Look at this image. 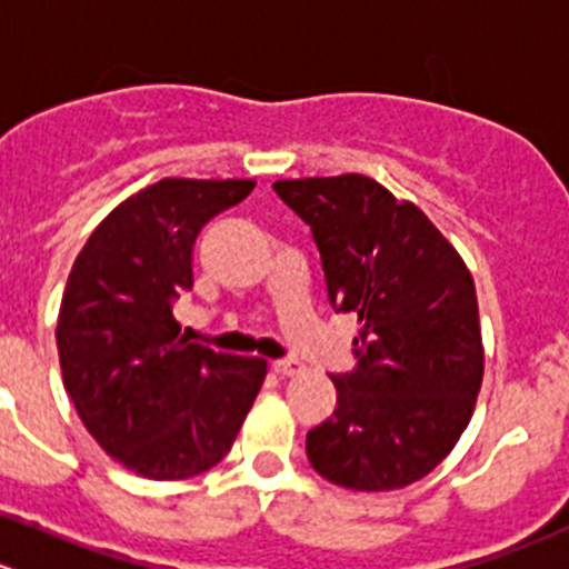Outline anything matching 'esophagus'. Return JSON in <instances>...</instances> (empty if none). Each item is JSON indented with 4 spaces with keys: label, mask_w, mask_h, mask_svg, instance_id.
Segmentation results:
<instances>
[{
    "label": "esophagus",
    "mask_w": 569,
    "mask_h": 569,
    "mask_svg": "<svg viewBox=\"0 0 569 569\" xmlns=\"http://www.w3.org/2000/svg\"><path fill=\"white\" fill-rule=\"evenodd\" d=\"M272 370L278 376H283V379H289V376H297L306 370V365L297 362V359H278V362H272Z\"/></svg>",
    "instance_id": "esophagus-1"
}]
</instances>
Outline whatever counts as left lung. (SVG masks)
Listing matches in <instances>:
<instances>
[{
  "label": "left lung",
  "instance_id": "obj_1",
  "mask_svg": "<svg viewBox=\"0 0 569 569\" xmlns=\"http://www.w3.org/2000/svg\"><path fill=\"white\" fill-rule=\"evenodd\" d=\"M274 193L311 227L333 309L359 317L357 368L331 376L337 410L306 435V455L333 486H410L452 452L475 412L471 272L421 207L362 173L280 179Z\"/></svg>",
  "mask_w": 569,
  "mask_h": 569
}]
</instances>
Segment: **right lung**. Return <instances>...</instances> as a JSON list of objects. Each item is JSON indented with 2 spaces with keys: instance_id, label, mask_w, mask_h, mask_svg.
Here are the masks:
<instances>
[{
  "instance_id": "1",
  "label": "right lung",
  "mask_w": 569,
  "mask_h": 569,
  "mask_svg": "<svg viewBox=\"0 0 569 569\" xmlns=\"http://www.w3.org/2000/svg\"><path fill=\"white\" fill-rule=\"evenodd\" d=\"M252 179H159L98 224L58 311V359L83 427L148 480L224 460L267 362L188 342L173 300L193 289L201 227L252 193Z\"/></svg>"
}]
</instances>
